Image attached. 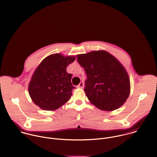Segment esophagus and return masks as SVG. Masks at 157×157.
<instances>
[{"label": "esophagus", "mask_w": 157, "mask_h": 157, "mask_svg": "<svg viewBox=\"0 0 157 157\" xmlns=\"http://www.w3.org/2000/svg\"><path fill=\"white\" fill-rule=\"evenodd\" d=\"M77 87L78 88H83L84 87V83H83V82H81L77 85Z\"/></svg>", "instance_id": "obj_1"}]
</instances>
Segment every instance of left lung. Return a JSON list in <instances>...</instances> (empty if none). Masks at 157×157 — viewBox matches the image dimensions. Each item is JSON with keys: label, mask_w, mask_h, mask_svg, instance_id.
<instances>
[{"label": "left lung", "mask_w": 157, "mask_h": 157, "mask_svg": "<svg viewBox=\"0 0 157 157\" xmlns=\"http://www.w3.org/2000/svg\"><path fill=\"white\" fill-rule=\"evenodd\" d=\"M87 75L84 88L90 102L102 111L120 108L131 92L130 78L121 62L105 50L77 55Z\"/></svg>", "instance_id": "8db88e82"}]
</instances>
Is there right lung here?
Wrapping results in <instances>:
<instances>
[{"label": "right lung", "instance_id": "right-lung-1", "mask_svg": "<svg viewBox=\"0 0 157 157\" xmlns=\"http://www.w3.org/2000/svg\"><path fill=\"white\" fill-rule=\"evenodd\" d=\"M74 56L51 54L40 63L28 85L29 96L35 105L45 111H54L65 104L75 87L67 66L75 60Z\"/></svg>", "mask_w": 157, "mask_h": 157}]
</instances>
